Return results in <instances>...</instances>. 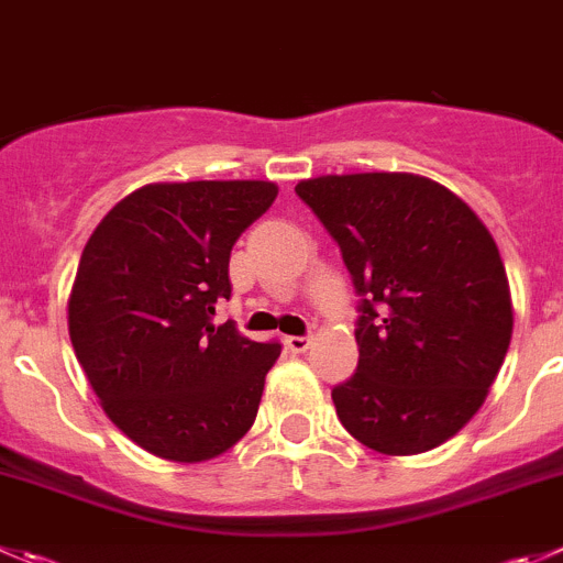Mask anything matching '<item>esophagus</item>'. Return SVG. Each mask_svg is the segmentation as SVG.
I'll use <instances>...</instances> for the list:
<instances>
[{
	"label": "esophagus",
	"instance_id": "esophagus-1",
	"mask_svg": "<svg viewBox=\"0 0 563 563\" xmlns=\"http://www.w3.org/2000/svg\"><path fill=\"white\" fill-rule=\"evenodd\" d=\"M285 345L290 347L292 353H303V351H307L309 345H312V336H309V334H301V336H287Z\"/></svg>",
	"mask_w": 563,
	"mask_h": 563
}]
</instances>
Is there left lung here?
<instances>
[{"mask_svg":"<svg viewBox=\"0 0 563 563\" xmlns=\"http://www.w3.org/2000/svg\"><path fill=\"white\" fill-rule=\"evenodd\" d=\"M358 296L356 373L331 389L353 439L411 456L462 431L495 384L514 312L500 251L448 187L415 174L298 181Z\"/></svg>","mask_w":563,"mask_h":563,"instance_id":"8db88e82","label":"left lung"}]
</instances>
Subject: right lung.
<instances>
[{
  "label": "right lung",
  "mask_w": 563,
  "mask_h": 563,
  "mask_svg": "<svg viewBox=\"0 0 563 563\" xmlns=\"http://www.w3.org/2000/svg\"><path fill=\"white\" fill-rule=\"evenodd\" d=\"M273 181H159L121 198L79 256L68 298L74 353L132 442L168 462H207L249 433L282 353L232 323L229 256L273 205Z\"/></svg>",
  "instance_id": "right-lung-1"
}]
</instances>
